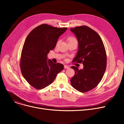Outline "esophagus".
<instances>
[{
	"label": "esophagus",
	"mask_w": 124,
	"mask_h": 124,
	"mask_svg": "<svg viewBox=\"0 0 124 124\" xmlns=\"http://www.w3.org/2000/svg\"><path fill=\"white\" fill-rule=\"evenodd\" d=\"M64 68H67V69L69 68V66H67V65H64Z\"/></svg>",
	"instance_id": "obj_1"
}]
</instances>
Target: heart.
<instances>
[{"instance_id": "heart-1", "label": "heart", "mask_w": 124, "mask_h": 124, "mask_svg": "<svg viewBox=\"0 0 124 124\" xmlns=\"http://www.w3.org/2000/svg\"><path fill=\"white\" fill-rule=\"evenodd\" d=\"M67 40L69 42H72V41H77L76 39L73 37H69L67 38ZM59 43V41L57 42V44H58Z\"/></svg>"}]
</instances>
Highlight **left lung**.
I'll use <instances>...</instances> for the list:
<instances>
[{
    "label": "left lung",
    "instance_id": "8db88e82",
    "mask_svg": "<svg viewBox=\"0 0 124 124\" xmlns=\"http://www.w3.org/2000/svg\"><path fill=\"white\" fill-rule=\"evenodd\" d=\"M78 42V50L73 62L82 63L83 68L72 66L75 75L71 85L81 93L95 88L101 80L107 67V55L103 43L97 32L86 25L70 29Z\"/></svg>",
    "mask_w": 124,
    "mask_h": 124
}]
</instances>
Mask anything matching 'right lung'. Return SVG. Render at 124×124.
Segmentation results:
<instances>
[{
    "label": "right lung",
    "instance_id": "obj_1",
    "mask_svg": "<svg viewBox=\"0 0 124 124\" xmlns=\"http://www.w3.org/2000/svg\"><path fill=\"white\" fill-rule=\"evenodd\" d=\"M67 28H58L42 24L32 30L26 38L21 54L20 67L24 78L31 86L42 89L53 82L63 65L47 60L58 39Z\"/></svg>",
    "mask_w": 124,
    "mask_h": 124
}]
</instances>
